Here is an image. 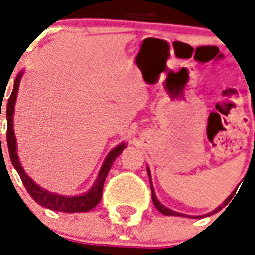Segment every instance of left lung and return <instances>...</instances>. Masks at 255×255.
<instances>
[{"label": "left lung", "mask_w": 255, "mask_h": 255, "mask_svg": "<svg viewBox=\"0 0 255 255\" xmlns=\"http://www.w3.org/2000/svg\"><path fill=\"white\" fill-rule=\"evenodd\" d=\"M148 174H149V169H148ZM149 180H151V174H149ZM151 190H152V201H153V204H155V206H156V208H157V210H159L160 213L165 214V216H184V214L176 213V212H173V210L168 209V208H165V206L161 205V204H160V202H159V200L156 198V194H155V192H153V186H152V184H151ZM233 196H234V192L232 194H230L229 197L226 198L225 202H224L222 205H226V204H228V202H229L230 200H232V197H233ZM221 209H222V206H218L217 209H214L213 212H212V213H217L218 210H221ZM212 213H209V214H208V216H210V214H212ZM185 217H188V216H185ZM200 217H202V216H200Z\"/></svg>", "instance_id": "8db88e82"}]
</instances>
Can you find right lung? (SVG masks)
Listing matches in <instances>:
<instances>
[{
  "instance_id": "add662e5",
  "label": "right lung",
  "mask_w": 255,
  "mask_h": 255,
  "mask_svg": "<svg viewBox=\"0 0 255 255\" xmlns=\"http://www.w3.org/2000/svg\"><path fill=\"white\" fill-rule=\"evenodd\" d=\"M22 74H19L15 78L14 82V88L11 95H10L9 100H7V106H6V118H7V132H6V139H7V148H9V155L11 164L14 168L17 169L19 177H21L23 185H25L26 190L29 192V194L39 204V205L45 206L47 209L57 210V212H66V213H75V212H88V210L94 209L98 204H99L100 198H102V193H103V185L107 177L108 170L111 169L112 163L115 161V159L122 153L126 145L122 144L119 147H116L112 152H110V155L107 156V159L104 161L103 167L100 169L98 180L95 181V185L92 186L90 192L82 196H77V197H65V196H59V194L50 193L47 190L42 189L31 180V178L25 173V170L22 169L19 160L17 156V144H15V136H14L13 131V114H14V104H15V99H17L18 86L21 82Z\"/></svg>"
}]
</instances>
